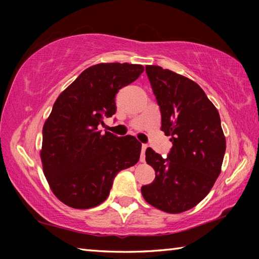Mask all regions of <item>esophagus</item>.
Masks as SVG:
<instances>
[{"label": "esophagus", "mask_w": 259, "mask_h": 259, "mask_svg": "<svg viewBox=\"0 0 259 259\" xmlns=\"http://www.w3.org/2000/svg\"><path fill=\"white\" fill-rule=\"evenodd\" d=\"M147 148V145H145V144H143L142 146V154H140V162H144L145 161V151Z\"/></svg>", "instance_id": "34e87169"}]
</instances>
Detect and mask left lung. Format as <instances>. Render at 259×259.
I'll return each instance as SVG.
<instances>
[{
	"label": "left lung",
	"mask_w": 259,
	"mask_h": 259,
	"mask_svg": "<svg viewBox=\"0 0 259 259\" xmlns=\"http://www.w3.org/2000/svg\"><path fill=\"white\" fill-rule=\"evenodd\" d=\"M146 74L161 112V130L172 147L163 159L152 148L146 162L155 179L142 187L153 207L179 213L195 207L211 190L226 150L221 117L199 84L183 75L147 65Z\"/></svg>",
	"instance_id": "left-lung-1"
}]
</instances>
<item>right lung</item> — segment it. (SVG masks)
I'll return each mask as SVG.
<instances>
[{
    "label": "right lung",
    "mask_w": 259,
    "mask_h": 259,
    "mask_svg": "<svg viewBox=\"0 0 259 259\" xmlns=\"http://www.w3.org/2000/svg\"><path fill=\"white\" fill-rule=\"evenodd\" d=\"M142 65L98 64L83 71L54 104L42 130L43 172L54 194L75 209L107 199L121 170L137 163L140 144L134 136L98 131L104 116L116 112L115 96L137 80Z\"/></svg>",
    "instance_id": "add662e5"
}]
</instances>
